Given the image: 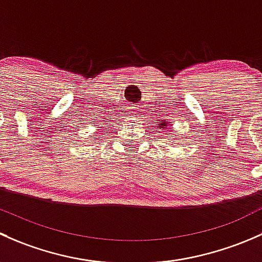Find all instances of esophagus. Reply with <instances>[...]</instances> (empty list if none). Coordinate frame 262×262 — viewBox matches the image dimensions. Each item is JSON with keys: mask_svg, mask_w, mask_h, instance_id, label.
<instances>
[{"mask_svg": "<svg viewBox=\"0 0 262 262\" xmlns=\"http://www.w3.org/2000/svg\"><path fill=\"white\" fill-rule=\"evenodd\" d=\"M134 111H135V110H132V113H135V112H134Z\"/></svg>", "mask_w": 262, "mask_h": 262, "instance_id": "obj_1", "label": "esophagus"}]
</instances>
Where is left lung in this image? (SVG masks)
Segmentation results:
<instances>
[{"mask_svg": "<svg viewBox=\"0 0 262 262\" xmlns=\"http://www.w3.org/2000/svg\"><path fill=\"white\" fill-rule=\"evenodd\" d=\"M164 126H168V123H166V122H161L160 123V128H164Z\"/></svg>", "mask_w": 262, "mask_h": 262, "instance_id": "8db88e82", "label": "left lung"}]
</instances>
